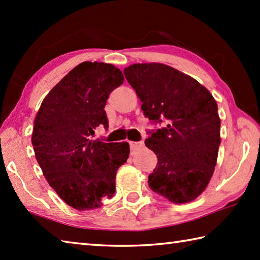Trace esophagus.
Masks as SVG:
<instances>
[{"label": "esophagus", "mask_w": 260, "mask_h": 260, "mask_svg": "<svg viewBox=\"0 0 260 260\" xmlns=\"http://www.w3.org/2000/svg\"><path fill=\"white\" fill-rule=\"evenodd\" d=\"M129 146H131L132 153H134L138 150H140V149H142L144 147V144L143 142H131Z\"/></svg>", "instance_id": "34e87169"}]
</instances>
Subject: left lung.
<instances>
[{"label":"left lung","instance_id":"obj_1","mask_svg":"<svg viewBox=\"0 0 260 260\" xmlns=\"http://www.w3.org/2000/svg\"><path fill=\"white\" fill-rule=\"evenodd\" d=\"M124 73L144 116L165 121L164 128L144 141L158 159L149 187L172 203H189L205 190L217 164L221 142L217 102L199 81L169 65L139 63Z\"/></svg>","mask_w":260,"mask_h":260}]
</instances>
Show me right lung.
<instances>
[{
    "mask_svg": "<svg viewBox=\"0 0 260 260\" xmlns=\"http://www.w3.org/2000/svg\"><path fill=\"white\" fill-rule=\"evenodd\" d=\"M122 82L112 64L83 61L48 93L35 117V158L49 186L76 210L99 209L112 199L117 171L128 158L127 142L91 140L96 127H108L104 107Z\"/></svg>",
    "mask_w": 260,
    "mask_h": 260,
    "instance_id": "1",
    "label": "right lung"
}]
</instances>
